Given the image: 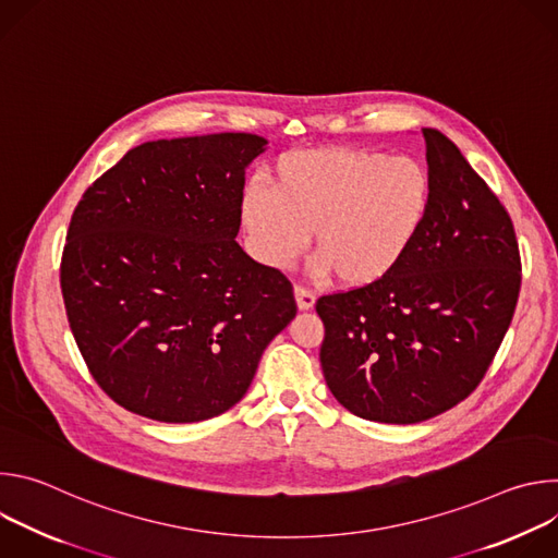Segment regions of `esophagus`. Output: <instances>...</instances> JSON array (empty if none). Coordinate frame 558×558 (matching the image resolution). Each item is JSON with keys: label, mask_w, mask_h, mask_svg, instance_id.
Listing matches in <instances>:
<instances>
[{"label": "esophagus", "mask_w": 558, "mask_h": 558, "mask_svg": "<svg viewBox=\"0 0 558 558\" xmlns=\"http://www.w3.org/2000/svg\"><path fill=\"white\" fill-rule=\"evenodd\" d=\"M293 295H295V304H298V308H300V311H308V308H313V304H315V295H313L308 289H304V287H295V289H293Z\"/></svg>", "instance_id": "obj_1"}]
</instances>
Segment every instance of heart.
<instances>
[{
  "label": "heart",
  "mask_w": 558,
  "mask_h": 558,
  "mask_svg": "<svg viewBox=\"0 0 558 558\" xmlns=\"http://www.w3.org/2000/svg\"><path fill=\"white\" fill-rule=\"evenodd\" d=\"M269 183H247L238 203L252 256L287 269L313 233V274L333 271L351 289L373 287L404 263L433 203L430 174L417 158L353 147L284 154Z\"/></svg>",
  "instance_id": "heart-1"
}]
</instances>
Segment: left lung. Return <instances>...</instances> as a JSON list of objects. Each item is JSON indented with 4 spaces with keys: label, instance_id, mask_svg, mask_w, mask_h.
<instances>
[{
    "label": "left lung",
    "instance_id": "8db88e82",
    "mask_svg": "<svg viewBox=\"0 0 558 558\" xmlns=\"http://www.w3.org/2000/svg\"><path fill=\"white\" fill-rule=\"evenodd\" d=\"M433 203L417 243L373 287L323 295V373L336 400L379 424H417L480 386L514 315L512 220L457 145L422 128Z\"/></svg>",
    "mask_w": 558,
    "mask_h": 558
}]
</instances>
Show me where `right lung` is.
<instances>
[{"label": "right lung", "mask_w": 558, "mask_h": 558, "mask_svg": "<svg viewBox=\"0 0 558 558\" xmlns=\"http://www.w3.org/2000/svg\"><path fill=\"white\" fill-rule=\"evenodd\" d=\"M265 149L247 132L147 141L78 201L61 258L68 323L125 411L166 424L229 411L295 317L291 282L233 241Z\"/></svg>", "instance_id": "obj_1"}]
</instances>
